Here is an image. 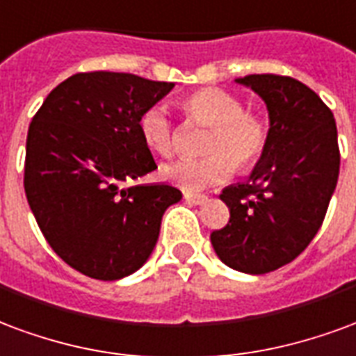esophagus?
Listing matches in <instances>:
<instances>
[{
	"label": "esophagus",
	"mask_w": 356,
	"mask_h": 356,
	"mask_svg": "<svg viewBox=\"0 0 356 356\" xmlns=\"http://www.w3.org/2000/svg\"><path fill=\"white\" fill-rule=\"evenodd\" d=\"M184 199L191 204H204L209 201V197L207 195H201V193H189V191L184 193Z\"/></svg>",
	"instance_id": "obj_1"
}]
</instances>
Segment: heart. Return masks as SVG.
Instances as JSON below:
<instances>
[{
    "label": "heart",
    "instance_id": "b5f03b06",
    "mask_svg": "<svg viewBox=\"0 0 356 356\" xmlns=\"http://www.w3.org/2000/svg\"><path fill=\"white\" fill-rule=\"evenodd\" d=\"M181 108L189 118L212 127L204 152L199 159H178L163 167L167 181L186 191H199L229 180L235 161L243 168L256 165L266 152L269 129L266 119L256 111L245 110V104L233 92L207 87L188 95ZM140 136L153 153L170 155L175 152V127L167 108L152 106L138 121Z\"/></svg>",
    "mask_w": 356,
    "mask_h": 356
}]
</instances>
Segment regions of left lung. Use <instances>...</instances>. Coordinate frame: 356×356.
I'll return each mask as SVG.
<instances>
[{
  "mask_svg": "<svg viewBox=\"0 0 356 356\" xmlns=\"http://www.w3.org/2000/svg\"><path fill=\"white\" fill-rule=\"evenodd\" d=\"M235 83L266 102L269 138L248 180L222 191L229 222L210 243L227 267L264 275L298 258L321 229L338 184V129L328 106L298 79L254 74Z\"/></svg>",
  "mask_w": 356,
  "mask_h": 356,
  "instance_id": "left-lung-1",
  "label": "left lung"
}]
</instances>
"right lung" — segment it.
Listing matches in <instances>:
<instances>
[{"label":"right lung","mask_w":356,"mask_h":356,"mask_svg":"<svg viewBox=\"0 0 356 356\" xmlns=\"http://www.w3.org/2000/svg\"><path fill=\"white\" fill-rule=\"evenodd\" d=\"M172 87L123 72L75 74L33 115L26 199L47 243L79 273L118 281L138 271L165 210L181 199L168 184L124 186L157 168L138 121Z\"/></svg>","instance_id":"right-lung-1"}]
</instances>
